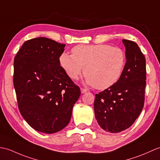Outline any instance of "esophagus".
Returning <instances> with one entry per match:
<instances>
[{
  "instance_id": "esophagus-1",
  "label": "esophagus",
  "mask_w": 160,
  "mask_h": 160,
  "mask_svg": "<svg viewBox=\"0 0 160 160\" xmlns=\"http://www.w3.org/2000/svg\"><path fill=\"white\" fill-rule=\"evenodd\" d=\"M87 91V89H85V88H81V92L82 93H84V92H86Z\"/></svg>"
}]
</instances>
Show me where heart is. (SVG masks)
<instances>
[{
  "label": "heart",
  "instance_id": "obj_1",
  "mask_svg": "<svg viewBox=\"0 0 160 160\" xmlns=\"http://www.w3.org/2000/svg\"><path fill=\"white\" fill-rule=\"evenodd\" d=\"M72 52H63L59 58L67 75L77 80L84 67L85 82L99 90L112 87L119 81L127 62L122 48L108 44L78 45L73 48Z\"/></svg>",
  "mask_w": 160,
  "mask_h": 160
}]
</instances>
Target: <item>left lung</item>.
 <instances>
[{
  "label": "left lung",
  "instance_id": "left-lung-1",
  "mask_svg": "<svg viewBox=\"0 0 160 160\" xmlns=\"http://www.w3.org/2000/svg\"><path fill=\"white\" fill-rule=\"evenodd\" d=\"M127 62L121 79L95 94V116L103 130L118 133L129 128L142 111L146 87V61L137 43L122 39Z\"/></svg>",
  "mask_w": 160,
  "mask_h": 160
}]
</instances>
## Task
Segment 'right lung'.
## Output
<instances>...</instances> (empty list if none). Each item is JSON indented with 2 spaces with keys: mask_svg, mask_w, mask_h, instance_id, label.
Listing matches in <instances>:
<instances>
[{
  "mask_svg": "<svg viewBox=\"0 0 160 160\" xmlns=\"http://www.w3.org/2000/svg\"><path fill=\"white\" fill-rule=\"evenodd\" d=\"M65 44L38 38L14 58L13 85L22 117L35 130L53 133L68 125L80 88L60 66Z\"/></svg>",
  "mask_w": 160,
  "mask_h": 160,
  "instance_id": "right-lung-1",
  "label": "right lung"
}]
</instances>
